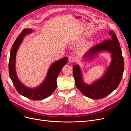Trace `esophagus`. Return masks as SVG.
I'll return each instance as SVG.
<instances>
[{"instance_id": "obj_1", "label": "esophagus", "mask_w": 131, "mask_h": 131, "mask_svg": "<svg viewBox=\"0 0 131 131\" xmlns=\"http://www.w3.org/2000/svg\"><path fill=\"white\" fill-rule=\"evenodd\" d=\"M75 61L74 60V57L73 56H70L68 58V62L69 63H73Z\"/></svg>"}]
</instances>
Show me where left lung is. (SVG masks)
Here are the masks:
<instances>
[{
  "label": "left lung",
  "instance_id": "1",
  "mask_svg": "<svg viewBox=\"0 0 131 131\" xmlns=\"http://www.w3.org/2000/svg\"><path fill=\"white\" fill-rule=\"evenodd\" d=\"M109 40H106L91 48L84 56L82 60L90 62L103 52L110 53L111 62L104 73L97 80L88 84L83 79L82 72L78 64L73 66V76L77 89L85 96L91 99H101L116 89L122 78L124 62L116 35L110 30Z\"/></svg>",
  "mask_w": 131,
  "mask_h": 131
}]
</instances>
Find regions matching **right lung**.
<instances>
[{"label": "right lung", "instance_id": "1", "mask_svg": "<svg viewBox=\"0 0 131 131\" xmlns=\"http://www.w3.org/2000/svg\"><path fill=\"white\" fill-rule=\"evenodd\" d=\"M33 31L31 29H24L16 39L10 51L9 71L11 80L17 92L27 98L37 101L49 97L53 93L57 88V78L63 67L67 64L68 58H62L52 63L49 67L45 79L38 86L31 88L23 84L18 79L16 70V53L24 37Z\"/></svg>", "mask_w": 131, "mask_h": 131}]
</instances>
